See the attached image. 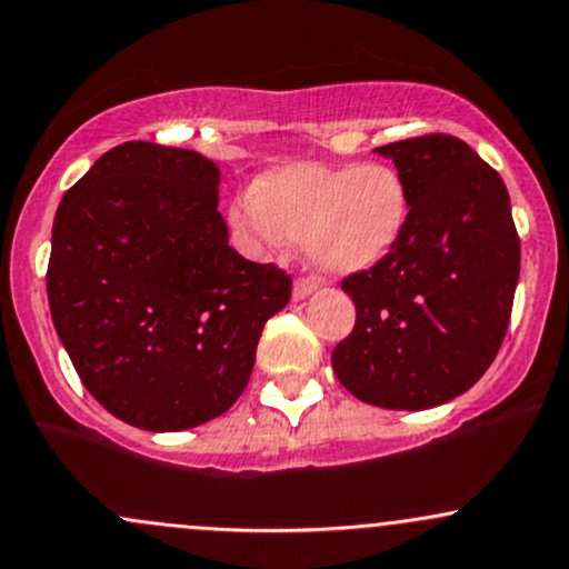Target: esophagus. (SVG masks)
<instances>
[{
	"mask_svg": "<svg viewBox=\"0 0 569 569\" xmlns=\"http://www.w3.org/2000/svg\"><path fill=\"white\" fill-rule=\"evenodd\" d=\"M317 287H320V279L298 277L296 284H292V298H296V301H303V298H309Z\"/></svg>",
	"mask_w": 569,
	"mask_h": 569,
	"instance_id": "obj_1",
	"label": "esophagus"
}]
</instances>
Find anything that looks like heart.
Returning a JSON list of instances; mask_svg holds the SVG:
<instances>
[{"mask_svg": "<svg viewBox=\"0 0 569 569\" xmlns=\"http://www.w3.org/2000/svg\"><path fill=\"white\" fill-rule=\"evenodd\" d=\"M407 217V187L388 164H284L262 173L230 211L249 252L296 243L326 273L380 262L405 233Z\"/></svg>", "mask_w": 569, "mask_h": 569, "instance_id": "1", "label": "heart"}]
</instances>
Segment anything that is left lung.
Returning <instances> with one entry per match:
<instances>
[{"instance_id":"left-lung-1","label":"left lung","mask_w":569,"mask_h":569,"mask_svg":"<svg viewBox=\"0 0 569 569\" xmlns=\"http://www.w3.org/2000/svg\"><path fill=\"white\" fill-rule=\"evenodd\" d=\"M409 217L380 262L347 273L356 328L333 347L339 382L366 405L429 409L486 375L510 326L521 238L502 176L445 132L380 146Z\"/></svg>"}]
</instances>
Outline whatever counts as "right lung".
I'll return each mask as SVG.
<instances>
[{
  "label": "right lung",
  "instance_id": "1",
  "mask_svg": "<svg viewBox=\"0 0 569 569\" xmlns=\"http://www.w3.org/2000/svg\"><path fill=\"white\" fill-rule=\"evenodd\" d=\"M219 168L127 140L64 192L46 287L53 328L87 390L146 431L219 418L247 388L268 317L292 279L228 243Z\"/></svg>",
  "mask_w": 569,
  "mask_h": 569
}]
</instances>
